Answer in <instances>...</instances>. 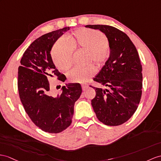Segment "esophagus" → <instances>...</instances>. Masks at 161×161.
Instances as JSON below:
<instances>
[{"label":"esophagus","mask_w":161,"mask_h":161,"mask_svg":"<svg viewBox=\"0 0 161 161\" xmlns=\"http://www.w3.org/2000/svg\"><path fill=\"white\" fill-rule=\"evenodd\" d=\"M89 86L87 85H82V89H83V91H85V90L87 89L88 88Z\"/></svg>","instance_id":"esophagus-1"}]
</instances>
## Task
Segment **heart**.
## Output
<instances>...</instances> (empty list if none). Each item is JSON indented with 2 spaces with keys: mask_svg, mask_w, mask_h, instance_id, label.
Here are the masks:
<instances>
[{
  "mask_svg": "<svg viewBox=\"0 0 161 161\" xmlns=\"http://www.w3.org/2000/svg\"><path fill=\"white\" fill-rule=\"evenodd\" d=\"M108 40L100 31L81 29L67 35L64 40H58L52 50L54 64L63 71L68 70L72 65V50L87 51V62L97 67L103 65L108 57ZM95 68L90 65L84 68H73L68 73L69 81L83 83L95 74Z\"/></svg>",
  "mask_w": 161,
  "mask_h": 161,
  "instance_id": "b5f03b06",
  "label": "heart"
}]
</instances>
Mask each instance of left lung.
<instances>
[{
  "instance_id": "obj_1",
  "label": "left lung",
  "mask_w": 161,
  "mask_h": 161,
  "mask_svg": "<svg viewBox=\"0 0 161 161\" xmlns=\"http://www.w3.org/2000/svg\"><path fill=\"white\" fill-rule=\"evenodd\" d=\"M85 26L104 33L110 49L108 60L93 78L109 89L92 87L96 91L92 107L101 122L107 126H119L134 114L142 97V66L138 52L128 35L115 27Z\"/></svg>"
}]
</instances>
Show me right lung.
Instances as JSON below:
<instances>
[{
    "mask_svg": "<svg viewBox=\"0 0 161 161\" xmlns=\"http://www.w3.org/2000/svg\"><path fill=\"white\" fill-rule=\"evenodd\" d=\"M69 29L65 27L36 39L23 54L18 68V88L25 110L37 127L49 133H59L70 126L74 103L82 93L79 83H69L54 96L47 78L55 75L65 81V75L54 64L50 51Z\"/></svg>",
    "mask_w": 161,
    "mask_h": 161,
    "instance_id": "add662e5",
    "label": "right lung"
}]
</instances>
